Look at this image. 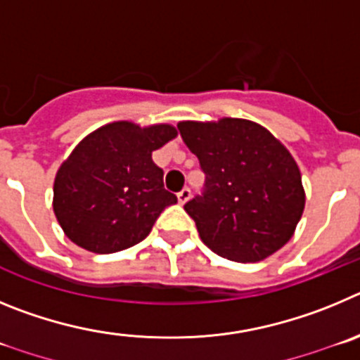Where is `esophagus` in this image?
Masks as SVG:
<instances>
[{
    "label": "esophagus",
    "mask_w": 360,
    "mask_h": 360,
    "mask_svg": "<svg viewBox=\"0 0 360 360\" xmlns=\"http://www.w3.org/2000/svg\"><path fill=\"white\" fill-rule=\"evenodd\" d=\"M190 195H192V192H190V188H183L179 193H177V200H179V204H184L188 199H190Z\"/></svg>",
    "instance_id": "obj_1"
}]
</instances>
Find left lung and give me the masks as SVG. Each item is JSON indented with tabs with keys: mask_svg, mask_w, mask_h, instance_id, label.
<instances>
[{
	"mask_svg": "<svg viewBox=\"0 0 360 360\" xmlns=\"http://www.w3.org/2000/svg\"><path fill=\"white\" fill-rule=\"evenodd\" d=\"M177 129L206 174L202 195L184 204L200 240L244 264L283 248L305 210L301 172L285 145L242 118L179 122Z\"/></svg>",
	"mask_w": 360,
	"mask_h": 360,
	"instance_id": "obj_1",
	"label": "left lung"
}]
</instances>
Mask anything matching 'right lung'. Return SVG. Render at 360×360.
<instances>
[{"label": "right lung", "mask_w": 360, "mask_h": 360, "mask_svg": "<svg viewBox=\"0 0 360 360\" xmlns=\"http://www.w3.org/2000/svg\"><path fill=\"white\" fill-rule=\"evenodd\" d=\"M177 136L168 124L112 122L87 134L57 170L53 213L64 235L86 251L108 255L141 242L167 206L152 152Z\"/></svg>", "instance_id": "obj_1"}]
</instances>
